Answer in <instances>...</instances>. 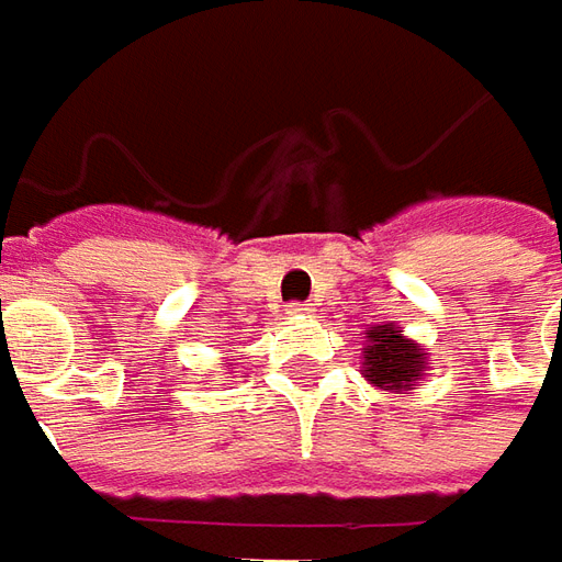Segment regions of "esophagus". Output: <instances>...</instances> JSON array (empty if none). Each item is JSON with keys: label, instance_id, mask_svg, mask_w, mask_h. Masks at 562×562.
I'll return each mask as SVG.
<instances>
[{"label": "esophagus", "instance_id": "obj_1", "mask_svg": "<svg viewBox=\"0 0 562 562\" xmlns=\"http://www.w3.org/2000/svg\"><path fill=\"white\" fill-rule=\"evenodd\" d=\"M308 312H312V303H290L288 306V315H293V318H303Z\"/></svg>", "mask_w": 562, "mask_h": 562}]
</instances>
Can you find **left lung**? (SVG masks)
Returning a JSON list of instances; mask_svg holds the SVG:
<instances>
[{
	"instance_id": "1",
	"label": "left lung",
	"mask_w": 562,
	"mask_h": 562,
	"mask_svg": "<svg viewBox=\"0 0 562 562\" xmlns=\"http://www.w3.org/2000/svg\"><path fill=\"white\" fill-rule=\"evenodd\" d=\"M430 368V352L395 322H383L364 330L361 342V374L380 393H408L417 390Z\"/></svg>"
}]
</instances>
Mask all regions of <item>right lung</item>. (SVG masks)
I'll list each match as a JSON object with an SVG mask.
<instances>
[{
  "mask_svg": "<svg viewBox=\"0 0 562 562\" xmlns=\"http://www.w3.org/2000/svg\"><path fill=\"white\" fill-rule=\"evenodd\" d=\"M228 364H232V361H228Z\"/></svg>",
  "mask_w": 562,
  "mask_h": 562,
  "instance_id": "obj_1",
  "label": "right lung"
}]
</instances>
